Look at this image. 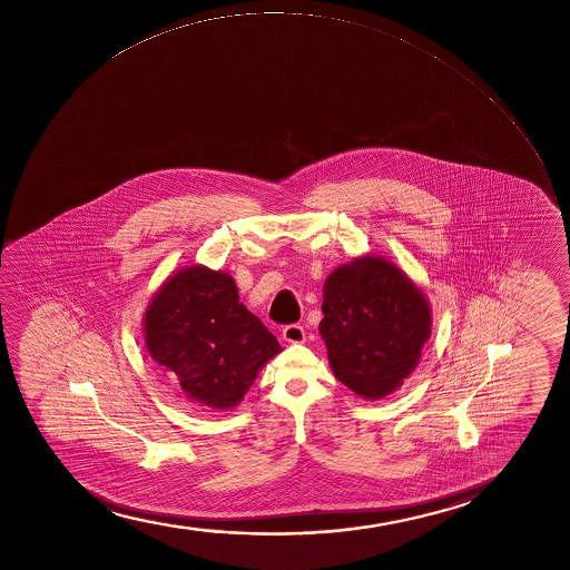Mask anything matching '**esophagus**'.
<instances>
[{
	"mask_svg": "<svg viewBox=\"0 0 570 570\" xmlns=\"http://www.w3.org/2000/svg\"><path fill=\"white\" fill-rule=\"evenodd\" d=\"M283 341L291 342V344H302V342L306 341V333H304V327L302 325H287V327L283 328Z\"/></svg>",
	"mask_w": 570,
	"mask_h": 570,
	"instance_id": "obj_1",
	"label": "esophagus"
}]
</instances>
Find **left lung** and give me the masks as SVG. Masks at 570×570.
Returning a JSON list of instances; mask_svg holds the SVG:
<instances>
[{
  "label": "left lung",
  "instance_id": "left-lung-1",
  "mask_svg": "<svg viewBox=\"0 0 570 570\" xmlns=\"http://www.w3.org/2000/svg\"><path fill=\"white\" fill-rule=\"evenodd\" d=\"M321 338L344 386L368 401L395 392L432 334L424 293L379 255L342 264L323 285Z\"/></svg>",
  "mask_w": 570,
  "mask_h": 570
}]
</instances>
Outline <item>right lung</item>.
Returning <instances> with one entry per match:
<instances>
[{
    "mask_svg": "<svg viewBox=\"0 0 570 570\" xmlns=\"http://www.w3.org/2000/svg\"><path fill=\"white\" fill-rule=\"evenodd\" d=\"M145 342L188 400L216 411L234 409L282 352L239 302L232 275L202 264L178 269L159 287L146 308Z\"/></svg>",
    "mask_w": 570,
    "mask_h": 570,
    "instance_id": "add662e5",
    "label": "right lung"
}]
</instances>
